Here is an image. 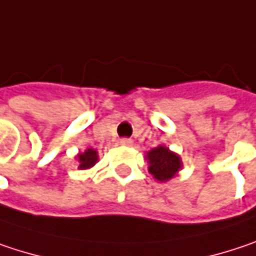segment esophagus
Returning <instances> with one entry per match:
<instances>
[{"label":"esophagus","instance_id":"1","mask_svg":"<svg viewBox=\"0 0 256 256\" xmlns=\"http://www.w3.org/2000/svg\"><path fill=\"white\" fill-rule=\"evenodd\" d=\"M120 145H123V146H133V140L128 139V138H123V139H120Z\"/></svg>","mask_w":256,"mask_h":256}]
</instances>
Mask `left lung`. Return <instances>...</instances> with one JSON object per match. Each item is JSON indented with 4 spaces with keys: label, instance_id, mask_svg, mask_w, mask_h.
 Instances as JSON below:
<instances>
[{
    "label": "left lung",
    "instance_id": "1",
    "mask_svg": "<svg viewBox=\"0 0 256 256\" xmlns=\"http://www.w3.org/2000/svg\"><path fill=\"white\" fill-rule=\"evenodd\" d=\"M148 161V172L161 183L172 180L183 168V162L178 154L173 152L166 145H158L145 155Z\"/></svg>",
    "mask_w": 256,
    "mask_h": 256
}]
</instances>
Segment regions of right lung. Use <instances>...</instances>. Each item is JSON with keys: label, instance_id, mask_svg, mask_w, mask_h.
Wrapping results in <instances>:
<instances>
[{"label": "right lung", "instance_id": "right-lung-1", "mask_svg": "<svg viewBox=\"0 0 256 256\" xmlns=\"http://www.w3.org/2000/svg\"><path fill=\"white\" fill-rule=\"evenodd\" d=\"M76 161H78V168L79 170H89L92 168L98 161H100V155H98V151L94 150V148H88L84 152H80L76 156Z\"/></svg>", "mask_w": 256, "mask_h": 256}]
</instances>
